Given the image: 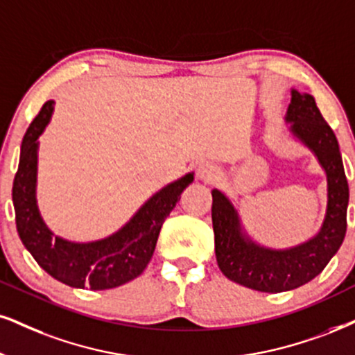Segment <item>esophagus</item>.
Wrapping results in <instances>:
<instances>
[{"label":"esophagus","instance_id":"1","mask_svg":"<svg viewBox=\"0 0 355 355\" xmlns=\"http://www.w3.org/2000/svg\"><path fill=\"white\" fill-rule=\"evenodd\" d=\"M198 176L200 181L211 182L217 178V168L212 163H202L198 169Z\"/></svg>","mask_w":355,"mask_h":355}]
</instances>
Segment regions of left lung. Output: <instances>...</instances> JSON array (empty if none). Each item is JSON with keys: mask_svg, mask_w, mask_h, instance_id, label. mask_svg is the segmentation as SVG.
<instances>
[{"mask_svg": "<svg viewBox=\"0 0 355 355\" xmlns=\"http://www.w3.org/2000/svg\"><path fill=\"white\" fill-rule=\"evenodd\" d=\"M284 120L290 131L316 155L327 178V207L321 229L308 242L286 250L261 247L245 234L237 209L218 189L212 191V225L218 268L230 282L263 293H282L316 278L344 242L349 184L334 131L314 97L291 90Z\"/></svg>", "mask_w": 355, "mask_h": 355, "instance_id": "1", "label": "left lung"}]
</instances>
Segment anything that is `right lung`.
Instances as JSON below:
<instances>
[{
  "label": "right lung",
  "mask_w": 355,
  "mask_h": 355,
  "mask_svg": "<svg viewBox=\"0 0 355 355\" xmlns=\"http://www.w3.org/2000/svg\"><path fill=\"white\" fill-rule=\"evenodd\" d=\"M54 102L47 100L26 131L17 173L12 182L16 229L37 265L52 278L72 288L110 290L143 273L155 252L157 235L194 173L171 182L144 202L130 222L110 237L76 243L54 237L44 224L36 200L37 138L49 123Z\"/></svg>",
  "instance_id": "obj_1"
}]
</instances>
